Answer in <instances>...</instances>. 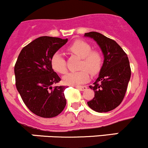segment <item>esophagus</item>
Segmentation results:
<instances>
[{"instance_id": "esophagus-1", "label": "esophagus", "mask_w": 148, "mask_h": 148, "mask_svg": "<svg viewBox=\"0 0 148 148\" xmlns=\"http://www.w3.org/2000/svg\"><path fill=\"white\" fill-rule=\"evenodd\" d=\"M74 87L77 88V89H79V90H81V91H84L87 89V87H86V86H75Z\"/></svg>"}]
</instances>
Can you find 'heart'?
Instances as JSON below:
<instances>
[{
  "label": "heart",
  "instance_id": "b5f03b06",
  "mask_svg": "<svg viewBox=\"0 0 148 148\" xmlns=\"http://www.w3.org/2000/svg\"><path fill=\"white\" fill-rule=\"evenodd\" d=\"M67 50L72 54L81 59L79 64L80 71L69 72L64 77L66 84L77 86L86 82L89 79V72L92 75L97 74L102 65V56L100 52L92 50V46L86 41L77 40L67 48ZM52 68L59 74L66 72V61L60 52H56L51 59Z\"/></svg>",
  "mask_w": 148,
  "mask_h": 148
}]
</instances>
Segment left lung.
<instances>
[{"label":"left lung","mask_w":148,"mask_h":148,"mask_svg":"<svg viewBox=\"0 0 148 148\" xmlns=\"http://www.w3.org/2000/svg\"><path fill=\"white\" fill-rule=\"evenodd\" d=\"M84 36L97 43L104 58L99 77L89 86L95 92V97L87 104L97 112H110L118 107L125 97L131 77L129 59L114 40L95 31L86 33Z\"/></svg>","instance_id":"obj_1"}]
</instances>
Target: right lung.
Returning a JSON list of instances; mask_svg holds the SVG:
<instances>
[{"label":"right lung","instance_id":"1","mask_svg":"<svg viewBox=\"0 0 148 148\" xmlns=\"http://www.w3.org/2000/svg\"><path fill=\"white\" fill-rule=\"evenodd\" d=\"M68 39L41 36L22 49L14 66L16 86L21 99L36 115L57 116L64 109L65 86H52L60 77L52 69L51 59Z\"/></svg>","mask_w":148,"mask_h":148}]
</instances>
